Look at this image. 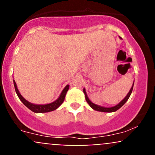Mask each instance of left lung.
Wrapping results in <instances>:
<instances>
[{
	"instance_id": "1",
	"label": "left lung",
	"mask_w": 155,
	"mask_h": 155,
	"mask_svg": "<svg viewBox=\"0 0 155 155\" xmlns=\"http://www.w3.org/2000/svg\"><path fill=\"white\" fill-rule=\"evenodd\" d=\"M133 85H134V82H133V84L132 86V87H131L130 90V92H128V94H127V96H126L122 100L121 102L119 104H117V106H114V107H111V108H106V107H102V106H97V105H95L94 104H92V103L90 101V100H89L87 95V93H86V91H85V90L84 89V93L85 95V99H86L87 102L88 103V104L90 105V107H91L92 108H93L94 110H95V111H102V112H114V111H117V110L119 109V108H120L121 107H122L123 105L125 104L126 101H127V100H128V98L130 97V96L131 95V92H132L133 91Z\"/></svg>"
}]
</instances>
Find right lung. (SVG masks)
I'll return each mask as SVG.
<instances>
[{
	"instance_id": "1",
	"label": "right lung",
	"mask_w": 155,
	"mask_h": 155,
	"mask_svg": "<svg viewBox=\"0 0 155 155\" xmlns=\"http://www.w3.org/2000/svg\"><path fill=\"white\" fill-rule=\"evenodd\" d=\"M14 85H15V91L17 92L19 98L20 99V101L23 103V104H24L25 106H27V107L29 108L30 110H31L32 111L35 112V113H45V112H49L57 109V108L59 107L60 105L63 103L64 100H65V95H66L68 90L69 89V85L68 84L67 86L63 89V91H62L59 98H58V100L55 101L54 102L51 103V104H46V105H35L28 102V101H26L24 97L20 95L18 89H17V84H16L15 80H14Z\"/></svg>"
}]
</instances>
